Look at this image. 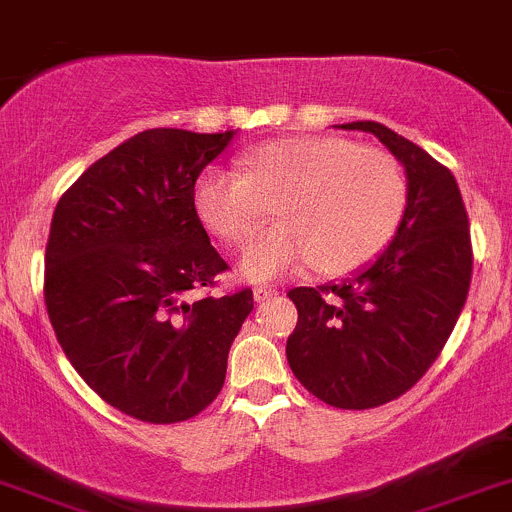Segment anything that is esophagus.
<instances>
[{"mask_svg":"<svg viewBox=\"0 0 512 512\" xmlns=\"http://www.w3.org/2000/svg\"><path fill=\"white\" fill-rule=\"evenodd\" d=\"M252 294H255V302H267V299H270V297H275L277 289L260 285V287H255V292H252Z\"/></svg>","mask_w":512,"mask_h":512,"instance_id":"obj_1","label":"esophagus"}]
</instances>
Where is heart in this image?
<instances>
[{"label":"heart","instance_id":"obj_1","mask_svg":"<svg viewBox=\"0 0 512 512\" xmlns=\"http://www.w3.org/2000/svg\"><path fill=\"white\" fill-rule=\"evenodd\" d=\"M240 168H208L195 183V213L227 242H242L275 205L277 225L240 252V272L272 280L312 265L344 277L369 265L399 232L406 178L389 153L332 136H294L262 143Z\"/></svg>","mask_w":512,"mask_h":512}]
</instances>
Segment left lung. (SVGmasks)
Returning <instances> with one entry per match:
<instances>
[{
    "label": "left lung",
    "instance_id": "obj_1",
    "mask_svg": "<svg viewBox=\"0 0 512 512\" xmlns=\"http://www.w3.org/2000/svg\"><path fill=\"white\" fill-rule=\"evenodd\" d=\"M342 128L371 133L404 165L406 213L369 265L289 292L299 322L287 361L324 404L374 409L406 394L451 337L471 287V230L451 170L384 123Z\"/></svg>",
    "mask_w": 512,
    "mask_h": 512
}]
</instances>
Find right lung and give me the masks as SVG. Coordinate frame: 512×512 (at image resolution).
Returning <instances> with one entry per match:
<instances>
[{
  "label": "right lung",
  "mask_w": 512,
  "mask_h": 512,
  "mask_svg": "<svg viewBox=\"0 0 512 512\" xmlns=\"http://www.w3.org/2000/svg\"><path fill=\"white\" fill-rule=\"evenodd\" d=\"M237 131L153 128L64 193L44 299L61 349L103 401L148 423L193 418L225 384L252 289L190 299L227 270L195 213V180Z\"/></svg>",
  "instance_id": "right-lung-1"
}]
</instances>
